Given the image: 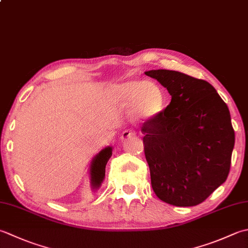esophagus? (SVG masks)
Instances as JSON below:
<instances>
[{
    "label": "esophagus",
    "instance_id": "obj_1",
    "mask_svg": "<svg viewBox=\"0 0 248 248\" xmlns=\"http://www.w3.org/2000/svg\"><path fill=\"white\" fill-rule=\"evenodd\" d=\"M134 135V133L132 132V131H129V130H124V132H123V134H121V137H120V139H121V140H125L127 139H130V138H132Z\"/></svg>",
    "mask_w": 248,
    "mask_h": 248
}]
</instances>
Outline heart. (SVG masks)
Masks as SVG:
<instances>
[{"label":"heart","mask_w":248,"mask_h":248,"mask_svg":"<svg viewBox=\"0 0 248 248\" xmlns=\"http://www.w3.org/2000/svg\"><path fill=\"white\" fill-rule=\"evenodd\" d=\"M111 100L119 108L131 106V117L140 123H148L159 117L166 108L167 94L155 81L129 79L115 85Z\"/></svg>","instance_id":"1"}]
</instances>
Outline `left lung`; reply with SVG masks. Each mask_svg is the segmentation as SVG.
<instances>
[{"mask_svg": "<svg viewBox=\"0 0 248 248\" xmlns=\"http://www.w3.org/2000/svg\"><path fill=\"white\" fill-rule=\"evenodd\" d=\"M145 74L172 96L162 114L142 127L154 191L175 206L200 204L230 171L235 138L229 108L205 80L170 70Z\"/></svg>", "mask_w": 248, "mask_h": 248, "instance_id": "left-lung-1", "label": "left lung"}]
</instances>
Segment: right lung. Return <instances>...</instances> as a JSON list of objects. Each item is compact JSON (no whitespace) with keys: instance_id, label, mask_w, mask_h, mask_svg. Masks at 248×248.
Wrapping results in <instances>:
<instances>
[{"instance_id":"add662e5","label":"right lung","mask_w":248,"mask_h":248,"mask_svg":"<svg viewBox=\"0 0 248 248\" xmlns=\"http://www.w3.org/2000/svg\"><path fill=\"white\" fill-rule=\"evenodd\" d=\"M113 147L108 146L96 154L92 159L90 166V186L92 190L96 191L101 187L105 177V167L111 156Z\"/></svg>"}]
</instances>
